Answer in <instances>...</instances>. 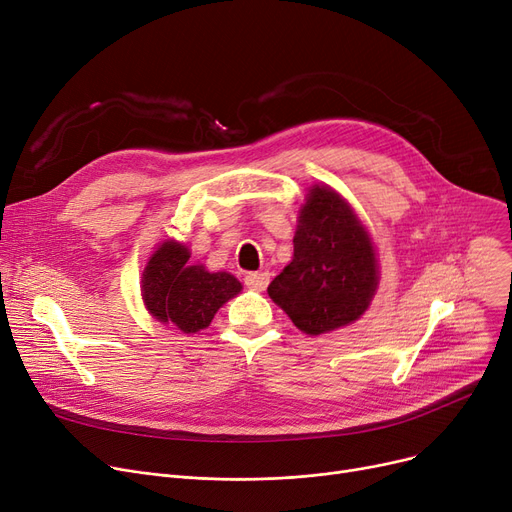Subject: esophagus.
<instances>
[{
    "label": "esophagus",
    "instance_id": "esophagus-1",
    "mask_svg": "<svg viewBox=\"0 0 512 512\" xmlns=\"http://www.w3.org/2000/svg\"><path fill=\"white\" fill-rule=\"evenodd\" d=\"M245 284L251 290H265L267 284H270V274L267 272H251L245 276Z\"/></svg>",
    "mask_w": 512,
    "mask_h": 512
}]
</instances>
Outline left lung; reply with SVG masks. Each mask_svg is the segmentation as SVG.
I'll use <instances>...</instances> for the list:
<instances>
[{
	"mask_svg": "<svg viewBox=\"0 0 512 512\" xmlns=\"http://www.w3.org/2000/svg\"><path fill=\"white\" fill-rule=\"evenodd\" d=\"M292 261L267 286L292 324L319 336L357 321L380 282L373 242L334 188L311 186L294 232Z\"/></svg>",
	"mask_w": 512,
	"mask_h": 512,
	"instance_id": "obj_1",
	"label": "left lung"
}]
</instances>
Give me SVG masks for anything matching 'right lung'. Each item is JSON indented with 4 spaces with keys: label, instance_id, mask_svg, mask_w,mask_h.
<instances>
[{
    "label": "right lung",
    "instance_id": "right-lung-1",
    "mask_svg": "<svg viewBox=\"0 0 512 512\" xmlns=\"http://www.w3.org/2000/svg\"><path fill=\"white\" fill-rule=\"evenodd\" d=\"M186 245L166 240L145 265L141 294L147 311L174 324L184 334H195L211 324L218 309L234 299L242 284L228 272H207L203 265L188 263Z\"/></svg>",
    "mask_w": 512,
    "mask_h": 512
}]
</instances>
